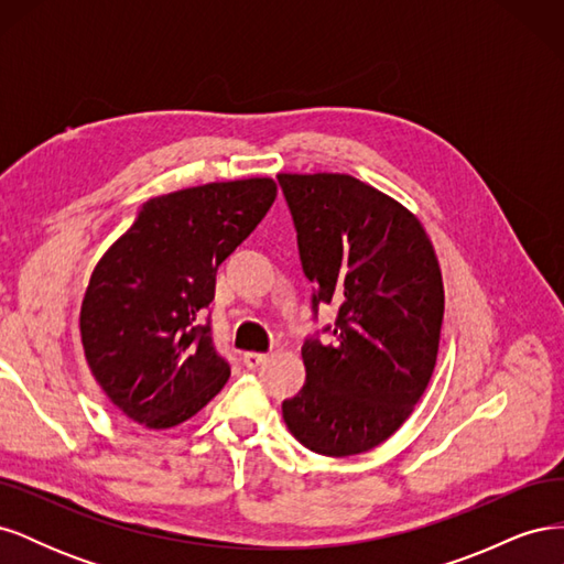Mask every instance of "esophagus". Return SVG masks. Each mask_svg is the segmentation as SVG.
<instances>
[{"mask_svg": "<svg viewBox=\"0 0 564 564\" xmlns=\"http://www.w3.org/2000/svg\"><path fill=\"white\" fill-rule=\"evenodd\" d=\"M242 360H245V365L249 367V369H256V367H261L265 360H268V355L265 352H245V357H242Z\"/></svg>", "mask_w": 564, "mask_h": 564, "instance_id": "1", "label": "esophagus"}]
</instances>
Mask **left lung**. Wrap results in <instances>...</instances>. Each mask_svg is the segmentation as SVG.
Returning a JSON list of instances; mask_svg holds the SVG:
<instances>
[{
  "label": "left lung",
  "instance_id": "8db88e82",
  "mask_svg": "<svg viewBox=\"0 0 564 564\" xmlns=\"http://www.w3.org/2000/svg\"><path fill=\"white\" fill-rule=\"evenodd\" d=\"M278 178L313 308H338L332 344H303L305 383L282 416L315 454H362L412 416L431 383L445 317L437 253L416 214L369 183L329 172Z\"/></svg>",
  "mask_w": 564,
  "mask_h": 564
}]
</instances>
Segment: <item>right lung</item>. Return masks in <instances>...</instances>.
<instances>
[{"label":"right lung","mask_w":564,"mask_h":564,"mask_svg":"<svg viewBox=\"0 0 564 564\" xmlns=\"http://www.w3.org/2000/svg\"><path fill=\"white\" fill-rule=\"evenodd\" d=\"M265 176L152 197L100 256L79 311L87 365L108 400L150 431L207 406L230 377L209 324L216 270L275 202Z\"/></svg>","instance_id":"add662e5"}]
</instances>
